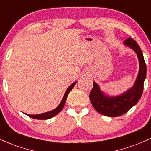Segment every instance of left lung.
<instances>
[{
    "label": "left lung",
    "instance_id": "8db88e82",
    "mask_svg": "<svg viewBox=\"0 0 151 151\" xmlns=\"http://www.w3.org/2000/svg\"><path fill=\"white\" fill-rule=\"evenodd\" d=\"M123 44L137 54L139 61L138 74L135 84L130 89L115 97L106 96L101 91L99 85L93 82V87L89 94V100L94 108L102 115L108 117L120 116L137 103L143 91V84L146 77V64L140 46L132 38L124 41Z\"/></svg>",
    "mask_w": 151,
    "mask_h": 151
}]
</instances>
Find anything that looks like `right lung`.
<instances>
[{
	"label": "right lung",
	"mask_w": 151,
	"mask_h": 151,
	"mask_svg": "<svg viewBox=\"0 0 151 151\" xmlns=\"http://www.w3.org/2000/svg\"><path fill=\"white\" fill-rule=\"evenodd\" d=\"M76 83H77V82H74V83L71 84V85L68 87L67 91H66L65 94H64V97H63L62 102H61V103L59 104V106H58L57 108H55L54 110L51 111H49V112H45V113L39 114V115H28V114H26V115L30 117H32V118L34 119H37V120H47V119L51 118V117L57 115L59 112H60V111L62 110L63 107H64V105H65L66 100H67L68 94H69V92H70V91L73 89V87H74V85H75Z\"/></svg>",
	"instance_id": "right-lung-1"
}]
</instances>
